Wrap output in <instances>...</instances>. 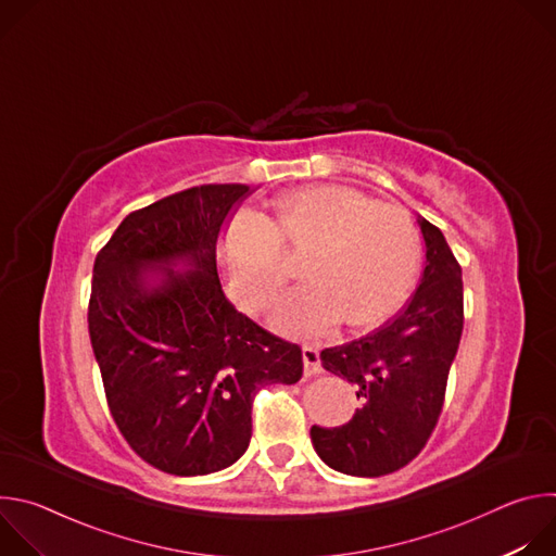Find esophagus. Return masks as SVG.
<instances>
[{
    "label": "esophagus",
    "mask_w": 556,
    "mask_h": 556,
    "mask_svg": "<svg viewBox=\"0 0 556 556\" xmlns=\"http://www.w3.org/2000/svg\"><path fill=\"white\" fill-rule=\"evenodd\" d=\"M301 354H303V371H305V376H316V374L324 371L319 350L312 348V345H303Z\"/></svg>",
    "instance_id": "esophagus-1"
}]
</instances>
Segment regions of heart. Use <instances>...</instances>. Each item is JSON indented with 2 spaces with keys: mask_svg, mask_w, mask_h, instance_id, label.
<instances>
[{
  "mask_svg": "<svg viewBox=\"0 0 556 556\" xmlns=\"http://www.w3.org/2000/svg\"><path fill=\"white\" fill-rule=\"evenodd\" d=\"M275 213L270 222L242 208L224 226V277L244 307L270 305L292 275L288 253L307 255L309 279L275 307V324L288 332L324 334L343 319L367 328L403 305L422 257L420 230L407 208L354 187L321 185L281 195Z\"/></svg>",
  "mask_w": 556,
  "mask_h": 556,
  "instance_id": "heart-1",
  "label": "heart"
}]
</instances>
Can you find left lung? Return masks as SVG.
I'll return each instance as SVG.
<instances>
[{
	"label": "left lung",
	"mask_w": 556,
	"mask_h": 556,
	"mask_svg": "<svg viewBox=\"0 0 556 556\" xmlns=\"http://www.w3.org/2000/svg\"><path fill=\"white\" fill-rule=\"evenodd\" d=\"M427 266L407 305L378 330L321 352L328 371L356 389L343 427H312L319 457L339 472L380 478L407 466L431 438L464 328L462 268L438 226L418 217Z\"/></svg>",
	"instance_id": "left-lung-1"
}]
</instances>
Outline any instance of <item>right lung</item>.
Here are the masks:
<instances>
[{"instance_id":"add662e5","label":"right lung","mask_w":556,"mask_h":556,"mask_svg":"<svg viewBox=\"0 0 556 556\" xmlns=\"http://www.w3.org/2000/svg\"><path fill=\"white\" fill-rule=\"evenodd\" d=\"M247 195L202 185L157 200L94 262L88 326L110 414L147 464L180 478L240 459L255 393L303 374L301 348L237 312L219 283V232Z\"/></svg>"}]
</instances>
